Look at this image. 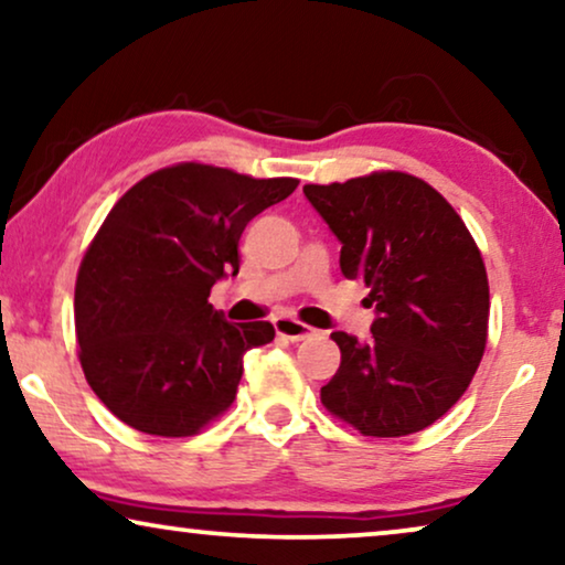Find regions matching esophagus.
I'll use <instances>...</instances> for the list:
<instances>
[{
	"mask_svg": "<svg viewBox=\"0 0 565 565\" xmlns=\"http://www.w3.org/2000/svg\"><path fill=\"white\" fill-rule=\"evenodd\" d=\"M275 331H277V337L288 339V342H303V339L313 334L311 327H306V323H300L296 319H288V316L275 319Z\"/></svg>",
	"mask_w": 565,
	"mask_h": 565,
	"instance_id": "34e87169",
	"label": "esophagus"
}]
</instances>
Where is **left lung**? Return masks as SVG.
Returning <instances> with one entry per match:
<instances>
[{"label": "left lung", "mask_w": 565, "mask_h": 565, "mask_svg": "<svg viewBox=\"0 0 565 565\" xmlns=\"http://www.w3.org/2000/svg\"><path fill=\"white\" fill-rule=\"evenodd\" d=\"M303 195L342 244L347 280H365L367 342L334 331L342 352L321 404L367 437L435 424L473 381L489 331V277L466 223L435 188L375 172Z\"/></svg>", "instance_id": "left-lung-1"}]
</instances>
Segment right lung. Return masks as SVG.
<instances>
[{"instance_id": "1", "label": "right lung", "mask_w": 565, "mask_h": 565, "mask_svg": "<svg viewBox=\"0 0 565 565\" xmlns=\"http://www.w3.org/2000/svg\"><path fill=\"white\" fill-rule=\"evenodd\" d=\"M296 188L292 177L190 161L143 177L107 213L82 259L74 313L84 375L120 422L188 437L234 404L244 354L275 329L231 323L207 296L238 275L246 223Z\"/></svg>"}]
</instances>
